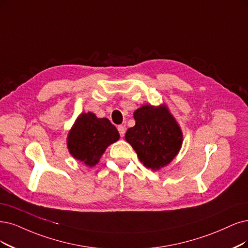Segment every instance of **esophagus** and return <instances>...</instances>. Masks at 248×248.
<instances>
[{
	"mask_svg": "<svg viewBox=\"0 0 248 248\" xmlns=\"http://www.w3.org/2000/svg\"><path fill=\"white\" fill-rule=\"evenodd\" d=\"M117 130H118V133H119V135H121V137L124 136V134H125V127H124V125H118L117 126Z\"/></svg>",
	"mask_w": 248,
	"mask_h": 248,
	"instance_id": "obj_1",
	"label": "esophagus"
}]
</instances>
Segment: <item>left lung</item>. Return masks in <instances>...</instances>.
Returning <instances> with one entry per match:
<instances>
[{"label": "left lung", "mask_w": 248, "mask_h": 248, "mask_svg": "<svg viewBox=\"0 0 248 248\" xmlns=\"http://www.w3.org/2000/svg\"><path fill=\"white\" fill-rule=\"evenodd\" d=\"M136 124L125 133L129 142L146 168L159 170L178 154L182 131L164 106L144 105L134 112Z\"/></svg>", "instance_id": "obj_1"}]
</instances>
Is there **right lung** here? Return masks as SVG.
Listing matches in <instances>:
<instances>
[{
  "label": "right lung",
  "mask_w": 248,
  "mask_h": 248,
  "mask_svg": "<svg viewBox=\"0 0 248 248\" xmlns=\"http://www.w3.org/2000/svg\"><path fill=\"white\" fill-rule=\"evenodd\" d=\"M119 139L116 127L107 118L81 113L68 134L67 146L71 155L89 167L98 163L110 144Z\"/></svg>",
  "instance_id": "1"
}]
</instances>
